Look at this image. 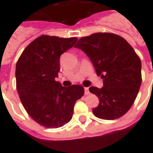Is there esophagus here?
<instances>
[{
  "label": "esophagus",
  "instance_id": "34e87169",
  "mask_svg": "<svg viewBox=\"0 0 153 153\" xmlns=\"http://www.w3.org/2000/svg\"><path fill=\"white\" fill-rule=\"evenodd\" d=\"M84 94L85 95L89 94V89H88V88H84Z\"/></svg>",
  "mask_w": 153,
  "mask_h": 153
}]
</instances>
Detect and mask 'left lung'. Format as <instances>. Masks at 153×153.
<instances>
[{"mask_svg": "<svg viewBox=\"0 0 153 153\" xmlns=\"http://www.w3.org/2000/svg\"><path fill=\"white\" fill-rule=\"evenodd\" d=\"M74 47L83 51L93 62L103 87H90L99 99L93 108L97 117L115 120L130 109L141 86V60L128 42L111 33H97L83 37Z\"/></svg>", "mask_w": 153, "mask_h": 153, "instance_id": "8db88e82", "label": "left lung"}]
</instances>
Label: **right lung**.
<instances>
[{
  "instance_id": "obj_1",
  "label": "right lung",
  "mask_w": 153,
  "mask_h": 153,
  "mask_svg": "<svg viewBox=\"0 0 153 153\" xmlns=\"http://www.w3.org/2000/svg\"><path fill=\"white\" fill-rule=\"evenodd\" d=\"M78 38L42 35L28 45L16 63V88L23 106L34 121L46 128H59L72 119L77 100L84 88L63 87L55 80L61 54Z\"/></svg>"
}]
</instances>
